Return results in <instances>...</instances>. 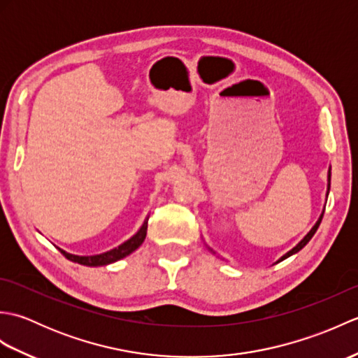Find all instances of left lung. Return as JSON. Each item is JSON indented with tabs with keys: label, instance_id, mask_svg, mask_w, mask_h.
Returning a JSON list of instances; mask_svg holds the SVG:
<instances>
[{
	"label": "left lung",
	"instance_id": "1",
	"mask_svg": "<svg viewBox=\"0 0 358 358\" xmlns=\"http://www.w3.org/2000/svg\"><path fill=\"white\" fill-rule=\"evenodd\" d=\"M329 189H331V167H329V171H328V192H326V199H328V195H329ZM323 214H324V209H323V212H322V214H320V217H318V220H317V223L313 226V229H310L306 235H305V237H303L299 243H296V245L291 249V250H287V252L283 255V257H280L278 258V260L275 262V263H273V264H277V263H280V262H283V260H286V258L287 257H291V255H294V254H296V252H299V250H301L303 248H305L306 245H308V243L310 241V238H313L314 237V234L317 232V229H318V226H320V223H322V218H323ZM206 248L210 250V252L212 254H215V250L214 249H210L208 245H206Z\"/></svg>",
	"mask_w": 358,
	"mask_h": 358
}]
</instances>
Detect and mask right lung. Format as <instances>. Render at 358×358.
Returning <instances> with one entry per match:
<instances>
[{
  "label": "right lung",
  "instance_id": "obj_1",
  "mask_svg": "<svg viewBox=\"0 0 358 358\" xmlns=\"http://www.w3.org/2000/svg\"><path fill=\"white\" fill-rule=\"evenodd\" d=\"M148 220H149V215L146 217V220H144V223L141 224L140 229L136 231L131 238L126 240L124 243H121L120 246L108 250V252L96 254V255H75V254L66 252V250L59 249V248L58 249H59V252H62L67 258V260L83 264V266H106V264L115 263V262L121 260V258L131 255L134 250H136L143 245L144 238H146V232H148Z\"/></svg>",
  "mask_w": 358,
  "mask_h": 358
}]
</instances>
